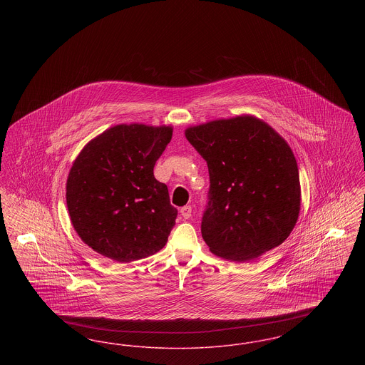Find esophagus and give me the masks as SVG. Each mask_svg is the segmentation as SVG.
Instances as JSON below:
<instances>
[{
    "label": "esophagus",
    "instance_id": "1",
    "mask_svg": "<svg viewBox=\"0 0 365 365\" xmlns=\"http://www.w3.org/2000/svg\"><path fill=\"white\" fill-rule=\"evenodd\" d=\"M180 215L185 217V219H190L191 216V207L190 205H186L183 208L180 209Z\"/></svg>",
    "mask_w": 365,
    "mask_h": 365
}]
</instances>
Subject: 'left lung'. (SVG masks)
Instances as JSON below:
<instances>
[{
	"label": "left lung",
	"instance_id": "obj_1",
	"mask_svg": "<svg viewBox=\"0 0 365 365\" xmlns=\"http://www.w3.org/2000/svg\"><path fill=\"white\" fill-rule=\"evenodd\" d=\"M186 138L208 164L201 234L210 252L242 262L283 242L301 204L298 167L286 140L252 116L191 127Z\"/></svg>",
	"mask_w": 365,
	"mask_h": 365
}]
</instances>
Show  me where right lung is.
<instances>
[{
  "instance_id": "1",
  "label": "right lung",
  "mask_w": 365,
  "mask_h": 365,
  "mask_svg": "<svg viewBox=\"0 0 365 365\" xmlns=\"http://www.w3.org/2000/svg\"><path fill=\"white\" fill-rule=\"evenodd\" d=\"M171 138V127L120 124L76 157L67 180V207L75 231L93 250L130 262L164 247L178 209L153 168Z\"/></svg>"
}]
</instances>
